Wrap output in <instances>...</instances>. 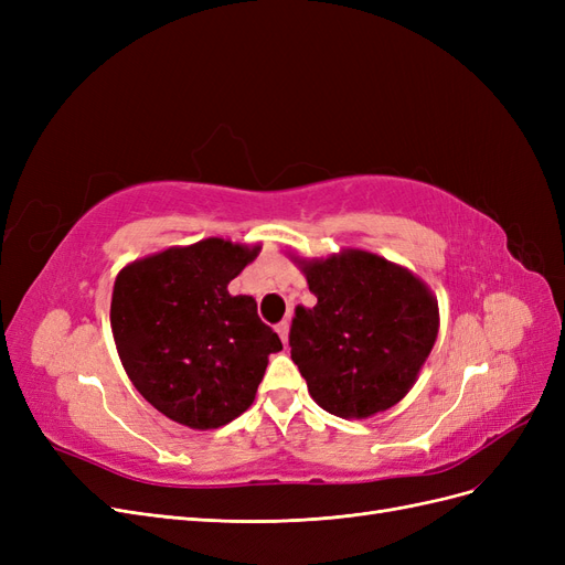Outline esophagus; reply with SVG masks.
<instances>
[{
	"label": "esophagus",
	"mask_w": 565,
	"mask_h": 565,
	"mask_svg": "<svg viewBox=\"0 0 565 565\" xmlns=\"http://www.w3.org/2000/svg\"><path fill=\"white\" fill-rule=\"evenodd\" d=\"M276 332L280 334V339H282V344H287V337H289V322H287V320L278 322V324H276Z\"/></svg>",
	"instance_id": "obj_1"
}]
</instances>
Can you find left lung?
Here are the masks:
<instances>
[{
    "label": "left lung",
    "mask_w": 565,
    "mask_h": 565,
    "mask_svg": "<svg viewBox=\"0 0 565 565\" xmlns=\"http://www.w3.org/2000/svg\"><path fill=\"white\" fill-rule=\"evenodd\" d=\"M313 309L297 306L289 349L313 401L365 419L415 384L438 334V303L413 273L351 249L303 264Z\"/></svg>",
    "instance_id": "1"
}]
</instances>
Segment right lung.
Segmentation results:
<instances>
[{
	"instance_id": "1",
	"label": "right lung",
	"mask_w": 565,
	"mask_h": 565,
	"mask_svg": "<svg viewBox=\"0 0 565 565\" xmlns=\"http://www.w3.org/2000/svg\"><path fill=\"white\" fill-rule=\"evenodd\" d=\"M259 247L221 237L172 247L122 268L110 324L122 365L141 396L191 429H216L252 405L280 337L252 297L228 282Z\"/></svg>"
}]
</instances>
